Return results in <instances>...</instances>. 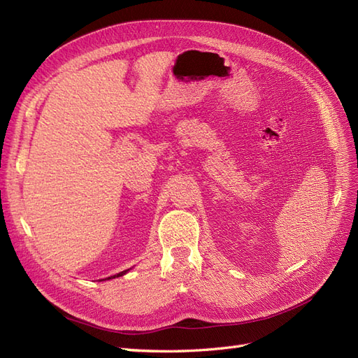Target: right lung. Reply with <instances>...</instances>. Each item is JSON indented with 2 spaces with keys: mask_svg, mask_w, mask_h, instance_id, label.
I'll return each instance as SVG.
<instances>
[{
  "mask_svg": "<svg viewBox=\"0 0 358 358\" xmlns=\"http://www.w3.org/2000/svg\"><path fill=\"white\" fill-rule=\"evenodd\" d=\"M129 270V268H128ZM128 270H124V272H121V273H117V275H115V276H109V278H107V279H112V278H117V276H122V275H125L127 272H128Z\"/></svg>",
  "mask_w": 358,
  "mask_h": 358,
  "instance_id": "add662e5",
  "label": "right lung"
}]
</instances>
